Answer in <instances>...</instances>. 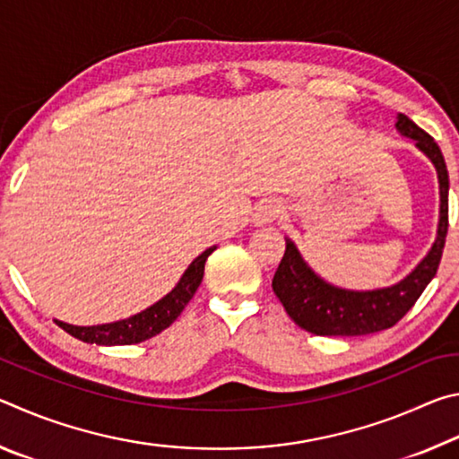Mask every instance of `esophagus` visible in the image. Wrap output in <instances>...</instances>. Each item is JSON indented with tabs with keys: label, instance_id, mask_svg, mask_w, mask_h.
<instances>
[{
	"label": "esophagus",
	"instance_id": "34e87169",
	"mask_svg": "<svg viewBox=\"0 0 459 459\" xmlns=\"http://www.w3.org/2000/svg\"><path fill=\"white\" fill-rule=\"evenodd\" d=\"M279 216H281V204H277L275 200H263L255 206L253 222L257 224V227H265V224L275 222Z\"/></svg>",
	"mask_w": 459,
	"mask_h": 459
}]
</instances>
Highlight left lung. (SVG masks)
Instances as JSON below:
<instances>
[{"instance_id":"obj_1","label":"left lung","mask_w":459,"mask_h":459,"mask_svg":"<svg viewBox=\"0 0 459 459\" xmlns=\"http://www.w3.org/2000/svg\"><path fill=\"white\" fill-rule=\"evenodd\" d=\"M401 135L413 139L431 164L437 169L439 180V224L437 237L421 263L401 279L399 283L383 290L352 291L325 283L301 257L298 247L285 238V255L273 277V291L291 320L316 336H367L393 328L411 307L419 295L437 273L441 253L447 235V192L449 176L439 145L429 134L415 126L407 115H397Z\"/></svg>"}]
</instances>
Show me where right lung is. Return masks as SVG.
Segmentation results:
<instances>
[{
	"label": "right lung",
	"mask_w": 459,
	"mask_h": 459,
	"mask_svg": "<svg viewBox=\"0 0 459 459\" xmlns=\"http://www.w3.org/2000/svg\"><path fill=\"white\" fill-rule=\"evenodd\" d=\"M216 247L206 248L204 253L198 255L194 259L188 269L184 271L180 281L169 291L166 298L155 301L143 312L127 317V320L111 322V324H100V325H73L60 320L56 322L62 330L71 333V336L79 338L87 344H99V346H126V344H139V342L153 338L155 333L166 330L168 325H172L178 316L182 314V309L188 306L192 295L196 293L198 285L204 277V265L208 255L214 251Z\"/></svg>",
	"instance_id": "right-lung-1"
}]
</instances>
